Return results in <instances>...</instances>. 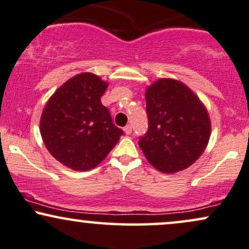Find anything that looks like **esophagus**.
Listing matches in <instances>:
<instances>
[{
    "label": "esophagus",
    "mask_w": 249,
    "mask_h": 249,
    "mask_svg": "<svg viewBox=\"0 0 249 249\" xmlns=\"http://www.w3.org/2000/svg\"><path fill=\"white\" fill-rule=\"evenodd\" d=\"M124 132L126 134H131V132H132V126H131V125H126V126L124 127Z\"/></svg>",
    "instance_id": "34e87169"
}]
</instances>
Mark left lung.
Instances as JSON below:
<instances>
[{"mask_svg": "<svg viewBox=\"0 0 249 249\" xmlns=\"http://www.w3.org/2000/svg\"><path fill=\"white\" fill-rule=\"evenodd\" d=\"M148 131L139 146L154 168L164 174L191 166L205 151L211 121L199 97L181 81L159 79L146 88Z\"/></svg>", "mask_w": 249, "mask_h": 249, "instance_id": "1", "label": "left lung"}]
</instances>
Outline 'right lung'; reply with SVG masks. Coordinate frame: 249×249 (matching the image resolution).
Segmentation results:
<instances>
[{"instance_id":"obj_1","label":"right lung","mask_w":249,"mask_h":249,"mask_svg":"<svg viewBox=\"0 0 249 249\" xmlns=\"http://www.w3.org/2000/svg\"><path fill=\"white\" fill-rule=\"evenodd\" d=\"M107 86L96 74H77L60 86L44 107L40 134L45 147L68 168L94 169L124 133L101 103Z\"/></svg>"}]
</instances>
